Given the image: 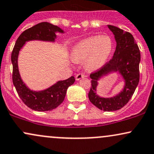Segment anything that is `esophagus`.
<instances>
[{
	"label": "esophagus",
	"mask_w": 154,
	"mask_h": 154,
	"mask_svg": "<svg viewBox=\"0 0 154 154\" xmlns=\"http://www.w3.org/2000/svg\"><path fill=\"white\" fill-rule=\"evenodd\" d=\"M85 77V75H84V74L79 73V74H77V75H76L75 78H76V80H79V79H80L84 78Z\"/></svg>",
	"instance_id": "esophagus-1"
}]
</instances>
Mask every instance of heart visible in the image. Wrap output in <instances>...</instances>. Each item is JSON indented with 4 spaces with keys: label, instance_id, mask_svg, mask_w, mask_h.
Returning <instances> with one entry per match:
<instances>
[{
    "label": "heart",
    "instance_id": "1",
    "mask_svg": "<svg viewBox=\"0 0 154 154\" xmlns=\"http://www.w3.org/2000/svg\"><path fill=\"white\" fill-rule=\"evenodd\" d=\"M112 50V42L108 36L90 37L77 44L72 51L75 62L86 60L88 69L100 68L110 57Z\"/></svg>",
    "mask_w": 154,
    "mask_h": 154
}]
</instances>
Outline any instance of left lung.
<instances>
[{
    "mask_svg": "<svg viewBox=\"0 0 154 154\" xmlns=\"http://www.w3.org/2000/svg\"><path fill=\"white\" fill-rule=\"evenodd\" d=\"M116 38V49L112 58L100 69L90 74L91 88L88 94L90 101L97 108L104 111H115L121 109L128 103L139 82V63L140 53L136 40L131 33L123 29L107 26ZM112 71H118L125 81V86L120 93L113 98H105L96 93L97 80L101 76Z\"/></svg>",
    "mask_w": 154,
    "mask_h": 154,
    "instance_id": "1",
    "label": "left lung"
}]
</instances>
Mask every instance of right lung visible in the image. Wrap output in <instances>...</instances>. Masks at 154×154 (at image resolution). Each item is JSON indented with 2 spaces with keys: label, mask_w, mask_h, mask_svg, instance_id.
<instances>
[{
  "label": "right lung",
  "mask_w": 154,
  "mask_h": 154,
  "mask_svg": "<svg viewBox=\"0 0 154 154\" xmlns=\"http://www.w3.org/2000/svg\"><path fill=\"white\" fill-rule=\"evenodd\" d=\"M56 32L63 33L64 31L59 27L48 22L36 24L24 31L18 36L11 53L13 83L24 104L36 111H49L58 107L64 101L66 90L70 85L74 84L75 79L72 76L65 80L59 81L47 90L32 91L24 84L20 76L18 67V54L26 42L31 40L54 42L57 37Z\"/></svg>",
  "instance_id": "right-lung-1"
}]
</instances>
